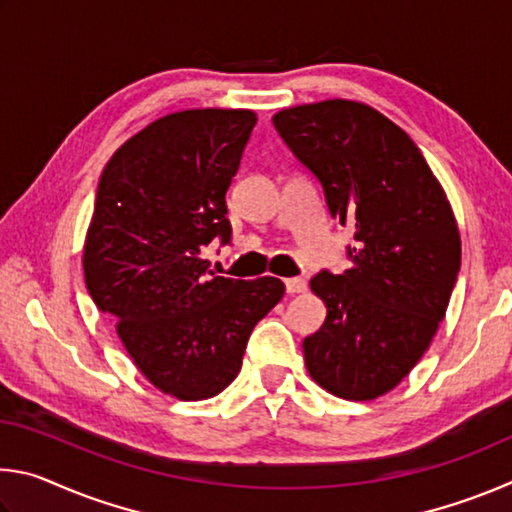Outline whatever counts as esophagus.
<instances>
[{
    "label": "esophagus",
    "instance_id": "obj_1",
    "mask_svg": "<svg viewBox=\"0 0 512 512\" xmlns=\"http://www.w3.org/2000/svg\"><path fill=\"white\" fill-rule=\"evenodd\" d=\"M284 287H287V293H302L307 289V280L305 277H289V280H284Z\"/></svg>",
    "mask_w": 512,
    "mask_h": 512
}]
</instances>
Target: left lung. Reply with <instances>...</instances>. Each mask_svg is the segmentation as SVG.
Here are the masks:
<instances>
[{
  "label": "left lung",
  "instance_id": "obj_1",
  "mask_svg": "<svg viewBox=\"0 0 512 512\" xmlns=\"http://www.w3.org/2000/svg\"><path fill=\"white\" fill-rule=\"evenodd\" d=\"M273 126L354 232L348 271L309 282L327 318L302 341L305 366L336 397L375 400L409 375L445 318L461 268L452 205L411 137L366 103L284 108Z\"/></svg>",
  "mask_w": 512,
  "mask_h": 512
}]
</instances>
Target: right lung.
<instances>
[{
    "label": "right lung",
    "mask_w": 512,
    "mask_h": 512,
    "mask_svg": "<svg viewBox=\"0 0 512 512\" xmlns=\"http://www.w3.org/2000/svg\"><path fill=\"white\" fill-rule=\"evenodd\" d=\"M255 124L253 110L171 112L121 144L99 180L85 287L142 375L185 402L232 384L284 296L277 277H221L203 259L212 239L230 241L225 192Z\"/></svg>",
    "instance_id": "1"
}]
</instances>
